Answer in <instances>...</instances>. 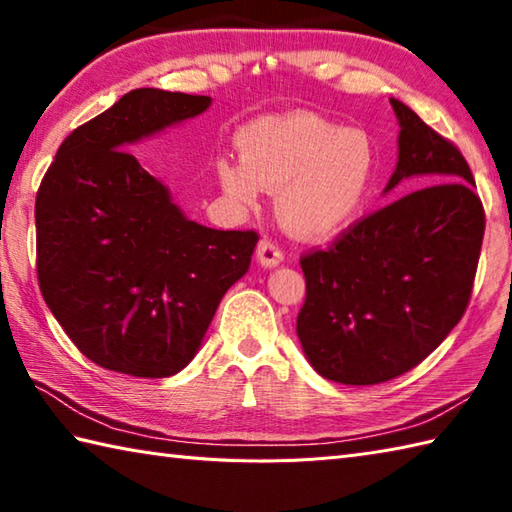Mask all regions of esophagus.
<instances>
[{"mask_svg":"<svg viewBox=\"0 0 512 512\" xmlns=\"http://www.w3.org/2000/svg\"><path fill=\"white\" fill-rule=\"evenodd\" d=\"M255 255H257V262L264 268H275L284 262V253H281V248L275 242H270V239H262V242L257 244Z\"/></svg>","mask_w":512,"mask_h":512,"instance_id":"obj_1","label":"esophagus"}]
</instances>
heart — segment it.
<instances>
[{
    "label": "heart",
    "instance_id": "heart-1",
    "mask_svg": "<svg viewBox=\"0 0 512 512\" xmlns=\"http://www.w3.org/2000/svg\"><path fill=\"white\" fill-rule=\"evenodd\" d=\"M242 158H220L215 178L237 204L277 191L279 224L299 239H325L363 211L376 173L372 140L312 112L255 118L239 129Z\"/></svg>",
    "mask_w": 512,
    "mask_h": 512
}]
</instances>
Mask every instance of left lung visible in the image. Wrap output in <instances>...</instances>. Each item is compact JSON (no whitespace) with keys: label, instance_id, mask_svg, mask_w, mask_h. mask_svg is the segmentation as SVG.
Masks as SVG:
<instances>
[{"label":"left lung","instance_id":"1","mask_svg":"<svg viewBox=\"0 0 512 512\" xmlns=\"http://www.w3.org/2000/svg\"><path fill=\"white\" fill-rule=\"evenodd\" d=\"M402 180L431 184L363 217L325 250L301 257L306 303L297 334L317 372L378 385L422 363L469 306L484 209L460 149L396 99ZM437 184L433 185L432 182Z\"/></svg>","mask_w":512,"mask_h":512}]
</instances>
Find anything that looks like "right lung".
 Masks as SVG:
<instances>
[{"instance_id":"1","label":"right lung","mask_w":512,"mask_h":512,"mask_svg":"<svg viewBox=\"0 0 512 512\" xmlns=\"http://www.w3.org/2000/svg\"><path fill=\"white\" fill-rule=\"evenodd\" d=\"M209 105L211 96L132 90L63 140L37 191L41 295L72 343L112 372L178 374L250 266L255 231L189 220L127 151Z\"/></svg>"}]
</instances>
